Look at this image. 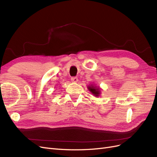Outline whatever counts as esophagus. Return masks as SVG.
Masks as SVG:
<instances>
[{"label": "esophagus", "instance_id": "1", "mask_svg": "<svg viewBox=\"0 0 157 157\" xmlns=\"http://www.w3.org/2000/svg\"><path fill=\"white\" fill-rule=\"evenodd\" d=\"M71 80V81H72L73 82H75V83H77L78 81V79L77 77H72Z\"/></svg>", "mask_w": 157, "mask_h": 157}]
</instances>
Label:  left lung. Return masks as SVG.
<instances>
[{
	"label": "left lung",
	"mask_w": 157,
	"mask_h": 157,
	"mask_svg": "<svg viewBox=\"0 0 157 157\" xmlns=\"http://www.w3.org/2000/svg\"><path fill=\"white\" fill-rule=\"evenodd\" d=\"M88 89L89 91L91 92L94 96L98 98L101 94V89L99 88V86H96V85H94L93 84H89V86H88Z\"/></svg>",
	"instance_id": "8db88e82"
}]
</instances>
